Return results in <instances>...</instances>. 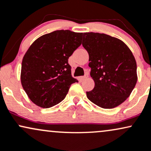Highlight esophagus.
<instances>
[{
    "label": "esophagus",
    "mask_w": 151,
    "mask_h": 151,
    "mask_svg": "<svg viewBox=\"0 0 151 151\" xmlns=\"http://www.w3.org/2000/svg\"><path fill=\"white\" fill-rule=\"evenodd\" d=\"M88 75H87V74H86V75H85L84 76H82V77H81V80H82V81H83V80L86 79V78H88Z\"/></svg>",
    "instance_id": "34e87169"
}]
</instances>
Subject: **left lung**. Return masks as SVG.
<instances>
[{"mask_svg": "<svg viewBox=\"0 0 151 151\" xmlns=\"http://www.w3.org/2000/svg\"><path fill=\"white\" fill-rule=\"evenodd\" d=\"M83 46L89 54L90 76L95 81L88 100L99 107L111 109L129 97L137 82L136 62L122 40L105 34L83 33Z\"/></svg>", "mask_w": 151, "mask_h": 151, "instance_id": "1", "label": "left lung"}]
</instances>
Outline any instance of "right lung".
Wrapping results in <instances>:
<instances>
[{
  "instance_id": "add662e5",
  "label": "right lung",
  "mask_w": 151,
  "mask_h": 151,
  "mask_svg": "<svg viewBox=\"0 0 151 151\" xmlns=\"http://www.w3.org/2000/svg\"><path fill=\"white\" fill-rule=\"evenodd\" d=\"M83 33L56 30L39 37L24 54L21 83L30 100L42 108L53 107L64 100L72 77L68 58L81 44Z\"/></svg>"
}]
</instances>
